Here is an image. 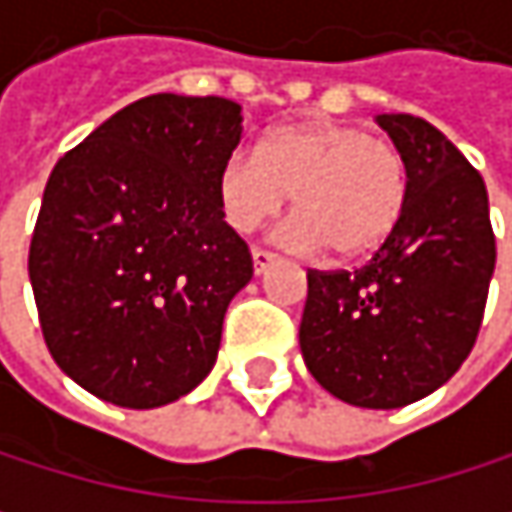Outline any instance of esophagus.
Wrapping results in <instances>:
<instances>
[{"label":"esophagus","instance_id":"obj_1","mask_svg":"<svg viewBox=\"0 0 512 512\" xmlns=\"http://www.w3.org/2000/svg\"><path fill=\"white\" fill-rule=\"evenodd\" d=\"M252 260H255V272L257 275H263L272 263H278V255L275 252H266V249H260V246H255L252 249Z\"/></svg>","mask_w":512,"mask_h":512}]
</instances>
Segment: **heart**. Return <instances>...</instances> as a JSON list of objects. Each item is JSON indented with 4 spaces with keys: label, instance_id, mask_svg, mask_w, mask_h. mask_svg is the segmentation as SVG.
<instances>
[{
    "label": "heart",
    "instance_id": "obj_1",
    "mask_svg": "<svg viewBox=\"0 0 512 512\" xmlns=\"http://www.w3.org/2000/svg\"><path fill=\"white\" fill-rule=\"evenodd\" d=\"M290 195L299 210L287 228L293 246L361 255L388 240L403 216L406 162L388 139L356 124L299 121L272 130L257 154L237 151L222 165V213L240 234L272 219Z\"/></svg>",
    "mask_w": 512,
    "mask_h": 512
}]
</instances>
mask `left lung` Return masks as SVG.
<instances>
[{"mask_svg": "<svg viewBox=\"0 0 512 512\" xmlns=\"http://www.w3.org/2000/svg\"><path fill=\"white\" fill-rule=\"evenodd\" d=\"M406 162L397 228L353 272L308 269L299 347L311 376L361 409H400L468 358L495 269L480 171L415 115H379Z\"/></svg>", "mask_w": 512, "mask_h": 512, "instance_id": "8db88e82", "label": "left lung"}]
</instances>
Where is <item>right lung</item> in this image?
Listing matches in <instances>:
<instances>
[{"label": "right lung", "mask_w": 512, "mask_h": 512, "mask_svg": "<svg viewBox=\"0 0 512 512\" xmlns=\"http://www.w3.org/2000/svg\"><path fill=\"white\" fill-rule=\"evenodd\" d=\"M240 136L234 100L151 94L55 162L29 278L50 356L94 397L154 409L213 370L255 272L219 201Z\"/></svg>", "instance_id": "add662e5"}]
</instances>
